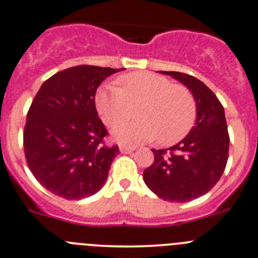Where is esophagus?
I'll return each instance as SVG.
<instances>
[{
    "mask_svg": "<svg viewBox=\"0 0 258 258\" xmlns=\"http://www.w3.org/2000/svg\"><path fill=\"white\" fill-rule=\"evenodd\" d=\"M119 150H120L121 153H130V152H133V150H135V147H130V145L121 144L120 147H119Z\"/></svg>",
    "mask_w": 258,
    "mask_h": 258,
    "instance_id": "34e87169",
    "label": "esophagus"
}]
</instances>
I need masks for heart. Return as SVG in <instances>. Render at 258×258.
Returning <instances> with one entry per match:
<instances>
[{"mask_svg":"<svg viewBox=\"0 0 258 258\" xmlns=\"http://www.w3.org/2000/svg\"><path fill=\"white\" fill-rule=\"evenodd\" d=\"M119 86L98 90L95 104L101 120L115 126L135 114L142 118L113 130L119 142L139 143L157 139L163 145L182 140L193 128L197 104L189 89L152 73H134L119 78Z\"/></svg>","mask_w":258,"mask_h":258,"instance_id":"heart-1","label":"heart"}]
</instances>
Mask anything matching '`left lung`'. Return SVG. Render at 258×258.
<instances>
[{"instance_id":"obj_1","label":"left lung","mask_w":258,"mask_h":258,"mask_svg":"<svg viewBox=\"0 0 258 258\" xmlns=\"http://www.w3.org/2000/svg\"><path fill=\"white\" fill-rule=\"evenodd\" d=\"M187 86L197 104L196 125L168 149H152L154 163L143 173L147 187L169 202H188L210 192L228 159L229 135L224 109L211 89L195 76L162 71Z\"/></svg>"}]
</instances>
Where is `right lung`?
Segmentation results:
<instances>
[{"mask_svg": "<svg viewBox=\"0 0 258 258\" xmlns=\"http://www.w3.org/2000/svg\"><path fill=\"white\" fill-rule=\"evenodd\" d=\"M124 69L80 65L58 71L32 100L24 130L30 170L47 190L69 201L103 188L118 145L108 147V130L98 116L95 93L108 76Z\"/></svg>", "mask_w": 258, "mask_h": 258, "instance_id": "obj_1", "label": "right lung"}]
</instances>
